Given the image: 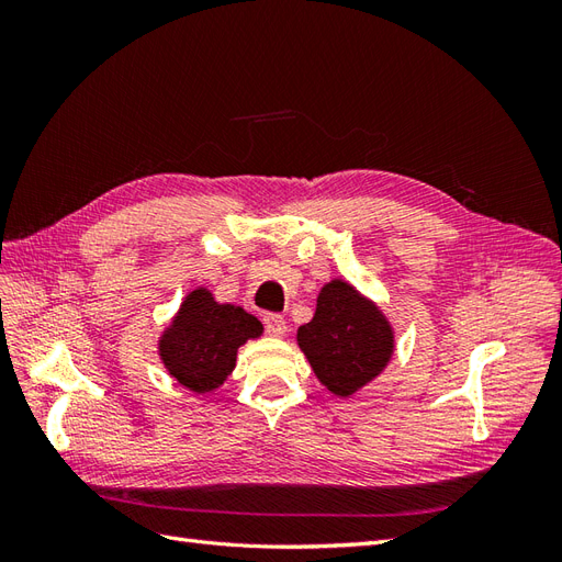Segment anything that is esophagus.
Wrapping results in <instances>:
<instances>
[{"label": "esophagus", "mask_w": 562, "mask_h": 562, "mask_svg": "<svg viewBox=\"0 0 562 562\" xmlns=\"http://www.w3.org/2000/svg\"><path fill=\"white\" fill-rule=\"evenodd\" d=\"M262 321H265V330L269 335H274V337H283L285 335L288 323H285V318L281 314H267Z\"/></svg>", "instance_id": "esophagus-1"}]
</instances>
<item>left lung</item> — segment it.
Here are the masks:
<instances>
[{"label":"left lung","instance_id":"obj_1","mask_svg":"<svg viewBox=\"0 0 562 562\" xmlns=\"http://www.w3.org/2000/svg\"><path fill=\"white\" fill-rule=\"evenodd\" d=\"M297 342L316 378L337 396H351L378 378L394 347L375 304L345 281H333L318 293L316 314L297 330Z\"/></svg>","mask_w":562,"mask_h":562}]
</instances>
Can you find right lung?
<instances>
[{
    "label": "right lung",
    "instance_id": "obj_1",
    "mask_svg": "<svg viewBox=\"0 0 562 562\" xmlns=\"http://www.w3.org/2000/svg\"><path fill=\"white\" fill-rule=\"evenodd\" d=\"M260 333L262 323L241 307L217 304L209 291H194L182 302L159 351L164 366L180 384L206 394L232 372L236 349Z\"/></svg>",
    "mask_w": 562,
    "mask_h": 562
}]
</instances>
